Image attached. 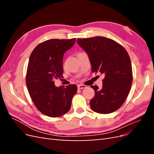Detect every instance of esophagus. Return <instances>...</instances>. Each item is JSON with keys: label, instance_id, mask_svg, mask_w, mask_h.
I'll return each mask as SVG.
<instances>
[{"label": "esophagus", "instance_id": "1", "mask_svg": "<svg viewBox=\"0 0 154 154\" xmlns=\"http://www.w3.org/2000/svg\"><path fill=\"white\" fill-rule=\"evenodd\" d=\"M86 87H87V86L85 85L80 84V85H78V89H82V88H85Z\"/></svg>", "mask_w": 154, "mask_h": 154}]
</instances>
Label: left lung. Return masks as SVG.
<instances>
[{
  "mask_svg": "<svg viewBox=\"0 0 154 154\" xmlns=\"http://www.w3.org/2000/svg\"><path fill=\"white\" fill-rule=\"evenodd\" d=\"M87 53L93 72L103 74V87L92 85L95 94L90 101L91 109L100 114H110L124 103L132 83L131 61L127 51L114 40L103 36L77 39Z\"/></svg>",
  "mask_w": 154,
  "mask_h": 154,
  "instance_id": "1",
  "label": "left lung"
}]
</instances>
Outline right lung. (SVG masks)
<instances>
[{
    "label": "right lung",
    "instance_id": "1",
    "mask_svg": "<svg viewBox=\"0 0 154 154\" xmlns=\"http://www.w3.org/2000/svg\"><path fill=\"white\" fill-rule=\"evenodd\" d=\"M76 42V38L51 39L32 51L26 73V85L31 98L40 112L51 118L66 114L71 109L75 84L56 87L54 80L63 77V54Z\"/></svg>",
    "mask_w": 154,
    "mask_h": 154
}]
</instances>
